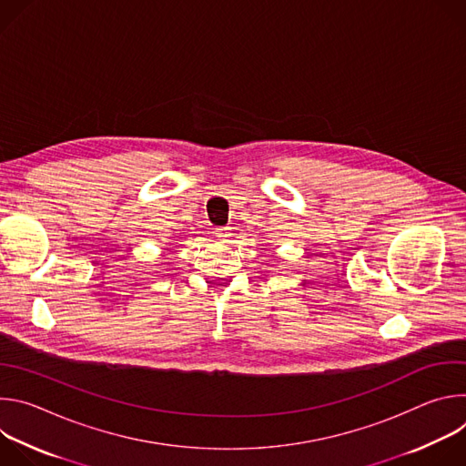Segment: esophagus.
I'll use <instances>...</instances> for the list:
<instances>
[{"instance_id":"1","label":"esophagus","mask_w":466,"mask_h":466,"mask_svg":"<svg viewBox=\"0 0 466 466\" xmlns=\"http://www.w3.org/2000/svg\"><path fill=\"white\" fill-rule=\"evenodd\" d=\"M216 238H218V239H221V241H227V239L230 238V232H228V228H225V227H219V228H216Z\"/></svg>"}]
</instances>
